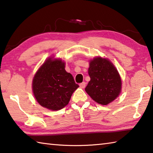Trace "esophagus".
<instances>
[{"label":"esophagus","mask_w":153,"mask_h":153,"mask_svg":"<svg viewBox=\"0 0 153 153\" xmlns=\"http://www.w3.org/2000/svg\"><path fill=\"white\" fill-rule=\"evenodd\" d=\"M85 85H86V83L85 82H82V83H81V84H79L80 88H84L85 87Z\"/></svg>","instance_id":"34e87169"}]
</instances>
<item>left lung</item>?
I'll use <instances>...</instances> for the list:
<instances>
[{
    "label": "left lung",
    "mask_w": 153,
    "mask_h": 153,
    "mask_svg": "<svg viewBox=\"0 0 153 153\" xmlns=\"http://www.w3.org/2000/svg\"><path fill=\"white\" fill-rule=\"evenodd\" d=\"M88 74L90 81L85 90L97 103L107 105L118 96L122 88L121 79L109 60L94 58L90 62Z\"/></svg>",
    "instance_id": "8db88e82"
}]
</instances>
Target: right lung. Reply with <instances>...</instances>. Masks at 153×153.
I'll list each match as a JSON object with an SVG mask.
<instances>
[{
    "label": "right lung",
    "mask_w": 153,
    "mask_h": 153,
    "mask_svg": "<svg viewBox=\"0 0 153 153\" xmlns=\"http://www.w3.org/2000/svg\"><path fill=\"white\" fill-rule=\"evenodd\" d=\"M78 87L72 75L65 71V63L51 58L41 65L33 80V94L38 103L51 110L65 107Z\"/></svg>",
    "instance_id": "add662e5"
}]
</instances>
